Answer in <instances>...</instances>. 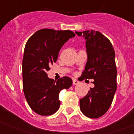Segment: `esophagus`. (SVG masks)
<instances>
[{
    "instance_id": "34e87169",
    "label": "esophagus",
    "mask_w": 134,
    "mask_h": 134,
    "mask_svg": "<svg viewBox=\"0 0 134 134\" xmlns=\"http://www.w3.org/2000/svg\"><path fill=\"white\" fill-rule=\"evenodd\" d=\"M79 83V81H77L76 79H73V84L74 85H78V84Z\"/></svg>"
}]
</instances>
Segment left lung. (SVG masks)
Returning <instances> with one entry per match:
<instances>
[{"mask_svg":"<svg viewBox=\"0 0 134 134\" xmlns=\"http://www.w3.org/2000/svg\"><path fill=\"white\" fill-rule=\"evenodd\" d=\"M76 34L86 40L88 60L79 81L94 79V88L80 99V108L86 117L98 118L107 112L117 89L114 48L108 38L95 30Z\"/></svg>","mask_w":134,"mask_h":134,"instance_id":"8db88e82","label":"left lung"}]
</instances>
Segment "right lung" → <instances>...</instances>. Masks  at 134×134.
<instances>
[{
    "mask_svg": "<svg viewBox=\"0 0 134 134\" xmlns=\"http://www.w3.org/2000/svg\"><path fill=\"white\" fill-rule=\"evenodd\" d=\"M74 36L71 30L44 28L34 33L26 43L22 63L23 88L28 105L40 115L56 112L60 105L59 92L72 85L69 77L55 81L48 78L46 72L56 62L62 46Z\"/></svg>",
    "mask_w": 134,
    "mask_h": 134,
    "instance_id": "obj_1",
    "label": "right lung"
}]
</instances>
